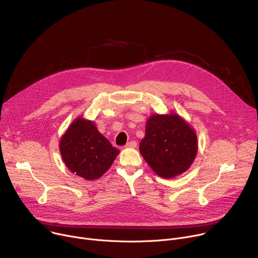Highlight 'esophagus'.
Segmentation results:
<instances>
[{"mask_svg": "<svg viewBox=\"0 0 258 258\" xmlns=\"http://www.w3.org/2000/svg\"><path fill=\"white\" fill-rule=\"evenodd\" d=\"M136 147H137L136 141H131L125 145V148H136Z\"/></svg>", "mask_w": 258, "mask_h": 258, "instance_id": "1", "label": "esophagus"}]
</instances>
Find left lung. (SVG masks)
I'll return each mask as SVG.
<instances>
[{"label":"left lung","instance_id":"8db88e82","mask_svg":"<svg viewBox=\"0 0 258 258\" xmlns=\"http://www.w3.org/2000/svg\"><path fill=\"white\" fill-rule=\"evenodd\" d=\"M140 152L161 177L171 178L187 171L198 151L195 130L177 113L152 114L146 122Z\"/></svg>","mask_w":258,"mask_h":258}]
</instances>
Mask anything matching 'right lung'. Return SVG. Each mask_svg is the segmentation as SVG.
Returning <instances> with one entry per match:
<instances>
[{
  "label": "right lung",
  "mask_w": 258,
  "mask_h": 258,
  "mask_svg": "<svg viewBox=\"0 0 258 258\" xmlns=\"http://www.w3.org/2000/svg\"><path fill=\"white\" fill-rule=\"evenodd\" d=\"M59 150L66 167L88 180L101 177L119 154V150L99 133L94 121L81 116L62 136Z\"/></svg>",
  "instance_id": "1"
}]
</instances>
